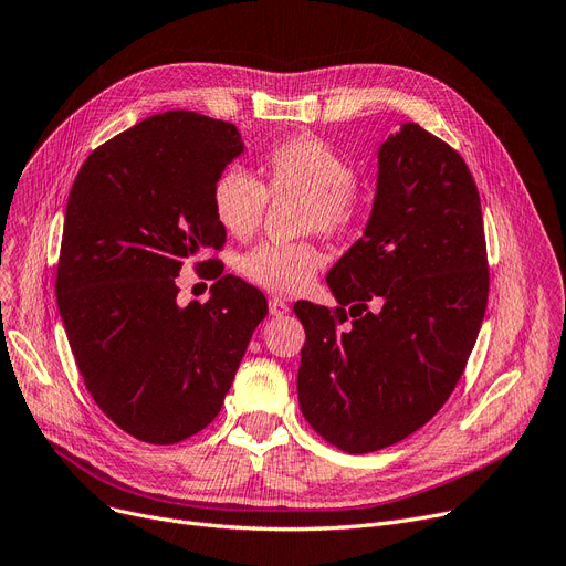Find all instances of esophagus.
Instances as JSON below:
<instances>
[{"label": "esophagus", "instance_id": "esophagus-1", "mask_svg": "<svg viewBox=\"0 0 566 566\" xmlns=\"http://www.w3.org/2000/svg\"><path fill=\"white\" fill-rule=\"evenodd\" d=\"M268 307H270V314H273V316H284V314L289 312L286 301H282V298H277V296H273V298L268 301Z\"/></svg>", "mask_w": 566, "mask_h": 566}]
</instances>
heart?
I'll list each match as a JSON object with an SVG mask.
<instances>
[{
    "instance_id": "1",
    "label": "heart",
    "mask_w": 566,
    "mask_h": 566,
    "mask_svg": "<svg viewBox=\"0 0 566 566\" xmlns=\"http://www.w3.org/2000/svg\"><path fill=\"white\" fill-rule=\"evenodd\" d=\"M261 182L238 166L227 168L212 185V212L233 238H252L270 196H301L298 229L331 238L347 235L360 219V191L354 166L339 150L314 134L275 143L261 157ZM240 273L261 289L298 293L316 277L324 254L312 240L261 242L240 259Z\"/></svg>"
}]
</instances>
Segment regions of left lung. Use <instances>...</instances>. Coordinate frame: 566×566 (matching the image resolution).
<instances>
[{
  "instance_id": "left-lung-1",
  "label": "left lung",
  "mask_w": 566,
  "mask_h": 566,
  "mask_svg": "<svg viewBox=\"0 0 566 566\" xmlns=\"http://www.w3.org/2000/svg\"><path fill=\"white\" fill-rule=\"evenodd\" d=\"M337 307L298 301V402L328 444H398L444 407L488 305L476 182L449 143L402 125L379 147L370 222L326 277Z\"/></svg>"
}]
</instances>
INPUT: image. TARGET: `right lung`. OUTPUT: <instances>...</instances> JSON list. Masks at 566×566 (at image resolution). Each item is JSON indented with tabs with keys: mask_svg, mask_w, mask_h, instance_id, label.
I'll list each match as a JSON object with an SVG mask.
<instances>
[{
	"mask_svg": "<svg viewBox=\"0 0 566 566\" xmlns=\"http://www.w3.org/2000/svg\"><path fill=\"white\" fill-rule=\"evenodd\" d=\"M231 122L168 111L138 122L85 159L69 191L57 261V307L92 400L147 444H178L222 409L263 293L206 252L227 231L212 185L242 153ZM191 262L217 279L211 301L177 305Z\"/></svg>",
	"mask_w": 566,
	"mask_h": 566,
	"instance_id": "right-lung-1",
	"label": "right lung"
}]
</instances>
